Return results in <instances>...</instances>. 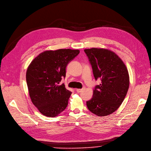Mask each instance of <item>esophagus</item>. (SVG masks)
<instances>
[{"label":"esophagus","mask_w":151,"mask_h":151,"mask_svg":"<svg viewBox=\"0 0 151 151\" xmlns=\"http://www.w3.org/2000/svg\"><path fill=\"white\" fill-rule=\"evenodd\" d=\"M83 90H84V88H82V89H76V92H77V93H80Z\"/></svg>","instance_id":"obj_1"}]
</instances>
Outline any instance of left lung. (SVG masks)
<instances>
[{
    "label": "left lung",
    "instance_id": "left-lung-1",
    "mask_svg": "<svg viewBox=\"0 0 151 151\" xmlns=\"http://www.w3.org/2000/svg\"><path fill=\"white\" fill-rule=\"evenodd\" d=\"M95 80L100 78L93 96L86 102L90 112L104 116L114 112L123 102L129 88L128 70L121 58L114 52L106 49H84Z\"/></svg>",
    "mask_w": 151,
    "mask_h": 151
}]
</instances>
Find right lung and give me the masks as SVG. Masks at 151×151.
Wrapping results in <instances>:
<instances>
[{
	"instance_id": "right-lung-1",
	"label": "right lung",
	"mask_w": 151,
	"mask_h": 151,
	"mask_svg": "<svg viewBox=\"0 0 151 151\" xmlns=\"http://www.w3.org/2000/svg\"><path fill=\"white\" fill-rule=\"evenodd\" d=\"M79 50H46L38 55L27 69V83L31 101L42 115L54 117L66 109L71 92L60 84L66 67Z\"/></svg>"
}]
</instances>
